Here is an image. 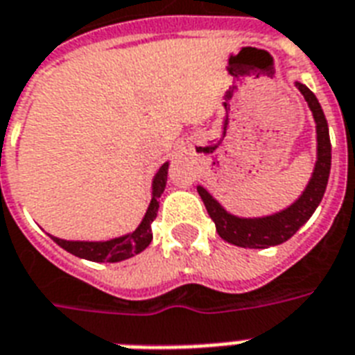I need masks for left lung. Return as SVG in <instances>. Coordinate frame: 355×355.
<instances>
[{"mask_svg":"<svg viewBox=\"0 0 355 355\" xmlns=\"http://www.w3.org/2000/svg\"><path fill=\"white\" fill-rule=\"evenodd\" d=\"M296 87L304 94L309 105L313 119L316 123V164L311 175V180L304 193L281 212L262 218H238L232 216L216 201L202 186H197L208 216L216 223V231L225 242L240 248H253V250H266L270 245H279L294 236L300 227L309 221L316 207L320 205L326 186H328L329 169H331V143H329L328 121L324 117L320 104L304 83L296 81Z\"/></svg>","mask_w":355,"mask_h":355,"instance_id":"left-lung-1","label":"left lung"}]
</instances>
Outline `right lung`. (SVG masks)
<instances>
[{
    "label": "right lung",
    "mask_w": 355,
    "mask_h": 355,
    "mask_svg": "<svg viewBox=\"0 0 355 355\" xmlns=\"http://www.w3.org/2000/svg\"><path fill=\"white\" fill-rule=\"evenodd\" d=\"M167 169H169V162L159 167L158 173L153 178V199L148 205L145 218L137 229L124 236L112 238V240H104V242H83V240H63V238H53V242L61 245L64 251H69L72 255L85 259V261L93 262H121L126 261L130 257L141 253L147 250L148 243L153 242V221L156 220L159 202L158 199L164 193L167 182Z\"/></svg>",
    "instance_id": "add662e5"
}]
</instances>
